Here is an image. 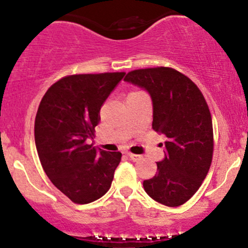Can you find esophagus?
<instances>
[{
  "instance_id": "1",
  "label": "esophagus",
  "mask_w": 248,
  "mask_h": 248,
  "mask_svg": "<svg viewBox=\"0 0 248 248\" xmlns=\"http://www.w3.org/2000/svg\"><path fill=\"white\" fill-rule=\"evenodd\" d=\"M127 155H128V157L130 158V160L132 161H140V160H142V156L141 155H136V154H132V153H127Z\"/></svg>"
}]
</instances>
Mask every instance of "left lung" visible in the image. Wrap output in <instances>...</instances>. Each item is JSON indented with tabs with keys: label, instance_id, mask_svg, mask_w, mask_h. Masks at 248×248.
<instances>
[{
	"label": "left lung",
	"instance_id": "left-lung-1",
	"mask_svg": "<svg viewBox=\"0 0 248 248\" xmlns=\"http://www.w3.org/2000/svg\"><path fill=\"white\" fill-rule=\"evenodd\" d=\"M124 81L143 88L153 102V128L164 134V158L143 181L154 201L175 207L195 195L212 162L213 130L209 107L195 82L170 67L135 70Z\"/></svg>",
	"mask_w": 248,
	"mask_h": 248
}]
</instances>
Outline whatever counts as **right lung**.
<instances>
[{
	"label": "right lung",
	"mask_w": 248,
	"mask_h": 248,
	"mask_svg": "<svg viewBox=\"0 0 248 248\" xmlns=\"http://www.w3.org/2000/svg\"><path fill=\"white\" fill-rule=\"evenodd\" d=\"M126 73L73 75L53 84L43 96L35 120V143L53 186L77 204L106 193L121 153L98 149L94 138L100 109Z\"/></svg>",
	"instance_id": "1"
}]
</instances>
